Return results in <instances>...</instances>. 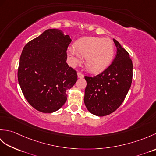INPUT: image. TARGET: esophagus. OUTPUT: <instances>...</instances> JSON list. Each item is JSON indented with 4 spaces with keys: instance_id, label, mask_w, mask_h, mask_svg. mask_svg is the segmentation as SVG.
<instances>
[{
    "instance_id": "obj_1",
    "label": "esophagus",
    "mask_w": 156,
    "mask_h": 156,
    "mask_svg": "<svg viewBox=\"0 0 156 156\" xmlns=\"http://www.w3.org/2000/svg\"><path fill=\"white\" fill-rule=\"evenodd\" d=\"M77 74H78V78H83L84 76L83 74H82L81 72H78Z\"/></svg>"
}]
</instances>
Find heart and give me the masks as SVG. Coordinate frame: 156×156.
<instances>
[{
  "instance_id": "1",
  "label": "heart",
  "mask_w": 156,
  "mask_h": 156,
  "mask_svg": "<svg viewBox=\"0 0 156 156\" xmlns=\"http://www.w3.org/2000/svg\"><path fill=\"white\" fill-rule=\"evenodd\" d=\"M73 51L69 54L73 64L80 62V57L85 58V64L89 71L99 73L107 69L113 59V42L108 38L84 37L76 41Z\"/></svg>"
}]
</instances>
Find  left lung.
<instances>
[{"label": "left lung", "mask_w": 156, "mask_h": 156, "mask_svg": "<svg viewBox=\"0 0 156 156\" xmlns=\"http://www.w3.org/2000/svg\"><path fill=\"white\" fill-rule=\"evenodd\" d=\"M117 54L112 64L94 77L85 76L84 101L88 111L103 117L115 111L122 103L131 87L133 63L129 53L113 39Z\"/></svg>", "instance_id": "1"}]
</instances>
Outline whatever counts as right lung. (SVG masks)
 <instances>
[{"label":"right lung","mask_w":156,"mask_h":156,"mask_svg":"<svg viewBox=\"0 0 156 156\" xmlns=\"http://www.w3.org/2000/svg\"><path fill=\"white\" fill-rule=\"evenodd\" d=\"M72 39L57 29L45 31L23 48L18 68V81L27 102L38 111L51 113L67 100L66 90L78 80L69 67L67 49Z\"/></svg>","instance_id":"1"}]
</instances>
